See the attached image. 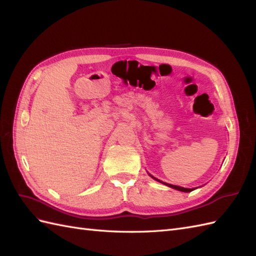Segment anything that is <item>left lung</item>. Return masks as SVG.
<instances>
[{"label":"left lung","mask_w":256,"mask_h":256,"mask_svg":"<svg viewBox=\"0 0 256 256\" xmlns=\"http://www.w3.org/2000/svg\"><path fill=\"white\" fill-rule=\"evenodd\" d=\"M150 177H152L154 180H156L157 182H162V184H164L166 186H168V187H171V188H173V189H176V190H180V191H182V192H191V191H193L194 189H188V188H184V187H180V186H174V184H166V182H161V180H157V178H154V176H152L150 175Z\"/></svg>","instance_id":"left-lung-1"}]
</instances>
